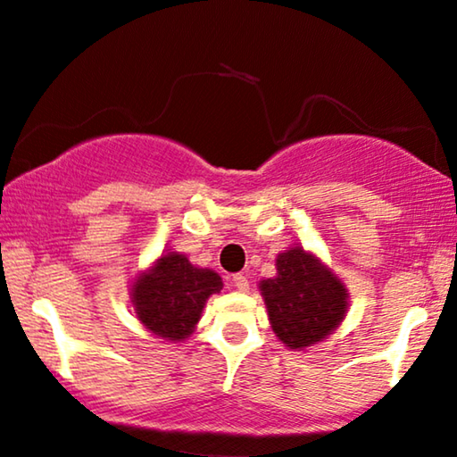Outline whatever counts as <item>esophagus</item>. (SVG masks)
I'll list each match as a JSON object with an SVG mask.
<instances>
[{
	"label": "esophagus",
	"instance_id": "34e87169",
	"mask_svg": "<svg viewBox=\"0 0 457 457\" xmlns=\"http://www.w3.org/2000/svg\"><path fill=\"white\" fill-rule=\"evenodd\" d=\"M232 285H234V287L236 289H238V291H246V289H249V281H246V277H245V274H234V277H232Z\"/></svg>",
	"mask_w": 457,
	"mask_h": 457
}]
</instances>
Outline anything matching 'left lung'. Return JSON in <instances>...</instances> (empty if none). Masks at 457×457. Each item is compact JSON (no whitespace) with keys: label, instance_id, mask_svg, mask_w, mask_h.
Returning a JSON list of instances; mask_svg holds the SVG:
<instances>
[{"label":"left lung","instance_id":"8db88e82","mask_svg":"<svg viewBox=\"0 0 457 457\" xmlns=\"http://www.w3.org/2000/svg\"><path fill=\"white\" fill-rule=\"evenodd\" d=\"M274 334L291 349L311 347L343 321L347 291L300 246L278 255L277 277L260 283Z\"/></svg>","mask_w":457,"mask_h":457}]
</instances>
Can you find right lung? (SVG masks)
I'll list each match as a JSON object with an SVG mask.
<instances>
[{"label":"right lung","instance_id":"obj_1","mask_svg":"<svg viewBox=\"0 0 457 457\" xmlns=\"http://www.w3.org/2000/svg\"><path fill=\"white\" fill-rule=\"evenodd\" d=\"M221 287L217 272L191 266L179 253H166L136 281L131 300L146 329L166 340H183L194 332L208 295Z\"/></svg>","mask_w":457,"mask_h":457}]
</instances>
